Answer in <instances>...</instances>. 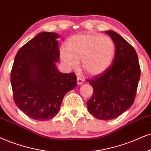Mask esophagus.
<instances>
[{
  "label": "esophagus",
  "instance_id": "obj_1",
  "mask_svg": "<svg viewBox=\"0 0 151 151\" xmlns=\"http://www.w3.org/2000/svg\"><path fill=\"white\" fill-rule=\"evenodd\" d=\"M83 82H84V80L81 77H80V76H78V77H77L78 85H82L83 83Z\"/></svg>",
  "mask_w": 151,
  "mask_h": 151
}]
</instances>
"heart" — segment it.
I'll list each match as a JSON object with an SVG mask.
<instances>
[{"mask_svg": "<svg viewBox=\"0 0 151 151\" xmlns=\"http://www.w3.org/2000/svg\"><path fill=\"white\" fill-rule=\"evenodd\" d=\"M67 49L61 47L59 57L68 69L76 68L78 61L89 75L103 73L112 64L115 56V45L113 39L101 35L80 34L68 39Z\"/></svg>", "mask_w": 151, "mask_h": 151, "instance_id": "1", "label": "heart"}]
</instances>
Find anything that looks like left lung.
<instances>
[{"label": "left lung", "instance_id": "8db88e82", "mask_svg": "<svg viewBox=\"0 0 151 151\" xmlns=\"http://www.w3.org/2000/svg\"><path fill=\"white\" fill-rule=\"evenodd\" d=\"M115 42L113 65L87 82L94 92L87 101L88 111L99 120L114 119L132 106L140 79L138 56L132 46L113 31H105Z\"/></svg>", "mask_w": 151, "mask_h": 151}]
</instances>
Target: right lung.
Returning a JSON list of instances; mask_svg holds the SVG:
<instances>
[{"label": "right lung", "mask_w": 151, "mask_h": 151, "mask_svg": "<svg viewBox=\"0 0 151 151\" xmlns=\"http://www.w3.org/2000/svg\"><path fill=\"white\" fill-rule=\"evenodd\" d=\"M56 33L42 32L20 48L14 58L10 81L19 109L35 120L45 121L58 114L64 96L77 85L74 73H62Z\"/></svg>", "instance_id": "obj_1"}]
</instances>
